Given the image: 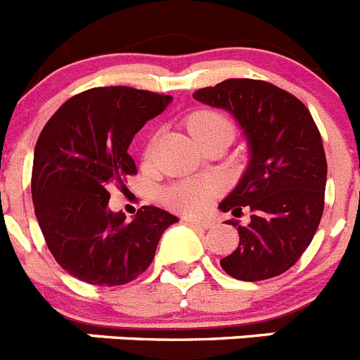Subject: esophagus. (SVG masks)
<instances>
[{"instance_id":"obj_1","label":"esophagus","mask_w":360,"mask_h":360,"mask_svg":"<svg viewBox=\"0 0 360 360\" xmlns=\"http://www.w3.org/2000/svg\"><path fill=\"white\" fill-rule=\"evenodd\" d=\"M184 221H187V224L195 225V227H202V229H209L211 227V219H205V218H195V216H186L184 218Z\"/></svg>"}]
</instances>
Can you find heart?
Wrapping results in <instances>:
<instances>
[{
	"instance_id": "heart-1",
	"label": "heart",
	"mask_w": 360,
	"mask_h": 360,
	"mask_svg": "<svg viewBox=\"0 0 360 360\" xmlns=\"http://www.w3.org/2000/svg\"><path fill=\"white\" fill-rule=\"evenodd\" d=\"M187 128L198 142L212 133H234L232 120L218 110H196L187 119ZM214 191L216 187L211 180H180L165 187L162 202L173 211L196 214L209 207Z\"/></svg>"
}]
</instances>
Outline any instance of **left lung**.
<instances>
[{"mask_svg":"<svg viewBox=\"0 0 360 360\" xmlns=\"http://www.w3.org/2000/svg\"><path fill=\"white\" fill-rule=\"evenodd\" d=\"M193 95L231 111L252 153L241 182L219 203L236 218L250 211V224L229 221L240 243L219 265L241 281L276 278L303 256L323 216L328 165L317 124L295 95L266 81L227 79Z\"/></svg>","mask_w":360,"mask_h":360,"instance_id":"obj_1","label":"left lung"}]
</instances>
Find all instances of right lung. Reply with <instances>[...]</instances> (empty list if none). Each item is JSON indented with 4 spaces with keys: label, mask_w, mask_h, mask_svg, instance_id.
Listing matches in <instances>:
<instances>
[{
    "label": "right lung",
    "mask_w": 360,
    "mask_h": 360,
    "mask_svg": "<svg viewBox=\"0 0 360 360\" xmlns=\"http://www.w3.org/2000/svg\"><path fill=\"white\" fill-rule=\"evenodd\" d=\"M171 95L104 86L73 95L44 124L32 165V200L46 247L73 278L126 285L151 265L176 216L142 205L133 221L110 211V189L136 174L129 144Z\"/></svg>",
    "instance_id": "right-lung-1"
}]
</instances>
